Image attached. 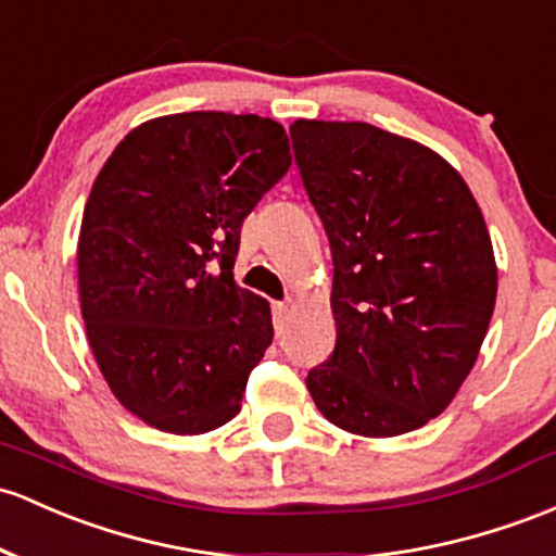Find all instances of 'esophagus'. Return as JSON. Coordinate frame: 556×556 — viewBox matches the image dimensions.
Here are the masks:
<instances>
[{"label": "esophagus", "mask_w": 556, "mask_h": 556, "mask_svg": "<svg viewBox=\"0 0 556 556\" xmlns=\"http://www.w3.org/2000/svg\"><path fill=\"white\" fill-rule=\"evenodd\" d=\"M290 316V308L288 303H274V327H277V332H282L285 321H288Z\"/></svg>", "instance_id": "1"}]
</instances>
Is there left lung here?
<instances>
[{
	"instance_id": "1",
	"label": "left lung",
	"mask_w": 556,
	"mask_h": 556,
	"mask_svg": "<svg viewBox=\"0 0 556 556\" xmlns=\"http://www.w3.org/2000/svg\"><path fill=\"white\" fill-rule=\"evenodd\" d=\"M295 163L332 250V356L316 408L353 435L417 430L454 401L496 306L491 235L438 152L362 121H295Z\"/></svg>"
}]
</instances>
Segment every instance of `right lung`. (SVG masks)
<instances>
[{
    "label": "right lung",
    "mask_w": 556,
    "mask_h": 556,
    "mask_svg": "<svg viewBox=\"0 0 556 556\" xmlns=\"http://www.w3.org/2000/svg\"><path fill=\"white\" fill-rule=\"evenodd\" d=\"M271 118H152L97 174L78 235V295L102 377L126 412L200 435L240 412L271 345V308L235 285L240 229L288 174Z\"/></svg>",
    "instance_id": "add662e5"
}]
</instances>
